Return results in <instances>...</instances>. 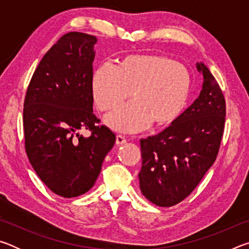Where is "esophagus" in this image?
Instances as JSON below:
<instances>
[{
	"mask_svg": "<svg viewBox=\"0 0 249 249\" xmlns=\"http://www.w3.org/2000/svg\"><path fill=\"white\" fill-rule=\"evenodd\" d=\"M126 142V138L123 136V135H116V145H123L125 144Z\"/></svg>",
	"mask_w": 249,
	"mask_h": 249,
	"instance_id": "34e87169",
	"label": "esophagus"
}]
</instances>
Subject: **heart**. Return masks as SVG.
<instances>
[{
  "label": "heart",
  "instance_id": "b5f03b06",
  "mask_svg": "<svg viewBox=\"0 0 249 249\" xmlns=\"http://www.w3.org/2000/svg\"><path fill=\"white\" fill-rule=\"evenodd\" d=\"M90 87L99 111H109L127 98L130 102L105 116L109 128L135 133L150 124L158 128L182 114L191 94L192 79L183 65L159 54H128L114 66L92 72Z\"/></svg>",
  "mask_w": 249,
  "mask_h": 249
}]
</instances>
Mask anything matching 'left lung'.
<instances>
[{
  "label": "left lung",
  "mask_w": 249,
  "mask_h": 249,
  "mask_svg": "<svg viewBox=\"0 0 249 249\" xmlns=\"http://www.w3.org/2000/svg\"><path fill=\"white\" fill-rule=\"evenodd\" d=\"M199 98L155 136L141 140V191L162 208L178 204L195 190L213 165L224 132L226 105L215 78L204 64Z\"/></svg>",
  "instance_id": "1"
}]
</instances>
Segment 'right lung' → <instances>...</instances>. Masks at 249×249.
Returning a JSON list of instances; mask_svg holds the SVG:
<instances>
[{
  "instance_id": "add662e5",
  "label": "right lung",
  "mask_w": 249,
  "mask_h": 249,
  "mask_svg": "<svg viewBox=\"0 0 249 249\" xmlns=\"http://www.w3.org/2000/svg\"><path fill=\"white\" fill-rule=\"evenodd\" d=\"M95 36L71 32L41 59L27 88L23 124L29 162L53 193L74 197L93 187L115 134L98 125L90 80ZM80 129H89L84 138Z\"/></svg>"
}]
</instances>
